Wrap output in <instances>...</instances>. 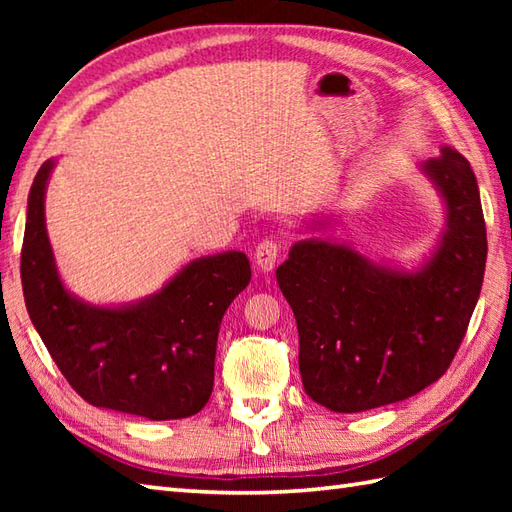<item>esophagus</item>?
<instances>
[{
    "label": "esophagus",
    "instance_id": "obj_1",
    "mask_svg": "<svg viewBox=\"0 0 512 512\" xmlns=\"http://www.w3.org/2000/svg\"><path fill=\"white\" fill-rule=\"evenodd\" d=\"M277 257H279V244L273 242V239H264V242L257 244L255 262L259 266V270H264V273H273Z\"/></svg>",
    "mask_w": 512,
    "mask_h": 512
}]
</instances>
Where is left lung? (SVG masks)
<instances>
[{"label":"left lung","mask_w":512,"mask_h":512,"mask_svg":"<svg viewBox=\"0 0 512 512\" xmlns=\"http://www.w3.org/2000/svg\"><path fill=\"white\" fill-rule=\"evenodd\" d=\"M418 171L444 206V228L422 262H376L350 242L306 237L277 268L297 319L303 389L330 411L376 409L436 383L480 299L486 226L469 160L442 145ZM332 222L317 215L303 231Z\"/></svg>","instance_id":"left-lung-1"}]
</instances>
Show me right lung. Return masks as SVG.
Here are the masks:
<instances>
[{"instance_id": "obj_1", "label": "right lung", "mask_w": 512, "mask_h": 512, "mask_svg": "<svg viewBox=\"0 0 512 512\" xmlns=\"http://www.w3.org/2000/svg\"><path fill=\"white\" fill-rule=\"evenodd\" d=\"M57 158L28 193L21 286L43 345L83 400L147 420H178L211 398L217 334L250 281L239 250L195 257L154 295L90 303L63 284L46 226V191Z\"/></svg>"}]
</instances>
